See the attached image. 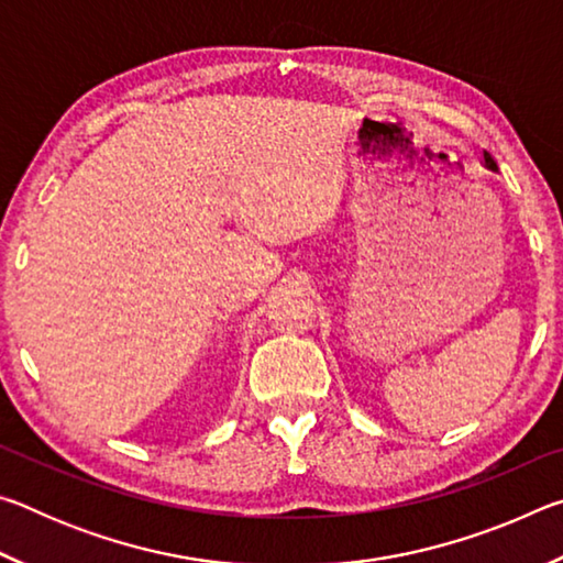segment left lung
I'll return each mask as SVG.
<instances>
[{"label":"left lung","instance_id":"8db88e82","mask_svg":"<svg viewBox=\"0 0 563 563\" xmlns=\"http://www.w3.org/2000/svg\"><path fill=\"white\" fill-rule=\"evenodd\" d=\"M482 164H484V168H489V170H499L497 164H494V158L487 154V151H484V154H482Z\"/></svg>","mask_w":563,"mask_h":563}]
</instances>
